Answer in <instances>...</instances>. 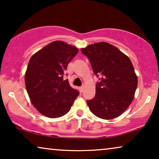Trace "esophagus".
<instances>
[{"instance_id": "1", "label": "esophagus", "mask_w": 159, "mask_h": 159, "mask_svg": "<svg viewBox=\"0 0 159 159\" xmlns=\"http://www.w3.org/2000/svg\"><path fill=\"white\" fill-rule=\"evenodd\" d=\"M79 90H80V91L81 93H82L83 92V90H84V86H81V87H80L79 88Z\"/></svg>"}]
</instances>
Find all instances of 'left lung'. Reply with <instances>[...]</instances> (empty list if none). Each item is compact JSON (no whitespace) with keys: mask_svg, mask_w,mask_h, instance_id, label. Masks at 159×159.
Segmentation results:
<instances>
[{"mask_svg":"<svg viewBox=\"0 0 159 159\" xmlns=\"http://www.w3.org/2000/svg\"><path fill=\"white\" fill-rule=\"evenodd\" d=\"M81 52L88 58L100 80L95 97L87 101L91 112L103 119L120 116L132 103L138 86L131 61L117 48L105 42L88 45Z\"/></svg>","mask_w":159,"mask_h":159,"instance_id":"1","label":"left lung"}]
</instances>
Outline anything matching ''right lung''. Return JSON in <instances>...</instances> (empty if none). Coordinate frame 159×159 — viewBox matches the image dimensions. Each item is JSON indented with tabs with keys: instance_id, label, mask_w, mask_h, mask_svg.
<instances>
[{
	"instance_id": "obj_1",
	"label": "right lung",
	"mask_w": 159,
	"mask_h": 159,
	"mask_svg": "<svg viewBox=\"0 0 159 159\" xmlns=\"http://www.w3.org/2000/svg\"><path fill=\"white\" fill-rule=\"evenodd\" d=\"M75 46L53 41L30 58L25 73L26 89L34 108L49 118L68 113L79 92L71 88L64 72L77 55Z\"/></svg>"
}]
</instances>
